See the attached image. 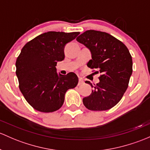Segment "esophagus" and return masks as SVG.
<instances>
[{"label": "esophagus", "instance_id": "esophagus-1", "mask_svg": "<svg viewBox=\"0 0 150 150\" xmlns=\"http://www.w3.org/2000/svg\"><path fill=\"white\" fill-rule=\"evenodd\" d=\"M83 83H84V81H83V80L82 79V78H80L79 82H78V86H81V85H83Z\"/></svg>", "mask_w": 150, "mask_h": 150}]
</instances>
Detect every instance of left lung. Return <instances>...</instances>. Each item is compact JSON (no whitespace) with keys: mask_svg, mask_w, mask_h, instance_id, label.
<instances>
[{"mask_svg":"<svg viewBox=\"0 0 150 150\" xmlns=\"http://www.w3.org/2000/svg\"><path fill=\"white\" fill-rule=\"evenodd\" d=\"M77 41L90 50L92 59L87 65L100 72L98 83L83 99V104L91 111H105L120 101L128 88L132 73V58L124 43L108 33L88 30Z\"/></svg>","mask_w":150,"mask_h":150,"instance_id":"obj_1","label":"left lung"}]
</instances>
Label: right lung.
Here are the masks:
<instances>
[{"label":"right lung","instance_id":"right-lung-1","mask_svg":"<svg viewBox=\"0 0 150 150\" xmlns=\"http://www.w3.org/2000/svg\"><path fill=\"white\" fill-rule=\"evenodd\" d=\"M79 34L48 31L37 36L22 48L16 62V74L20 91L34 109L45 113L59 109L67 90L78 85L76 74L58 75L56 65L64 59L66 44Z\"/></svg>","mask_w":150,"mask_h":150}]
</instances>
